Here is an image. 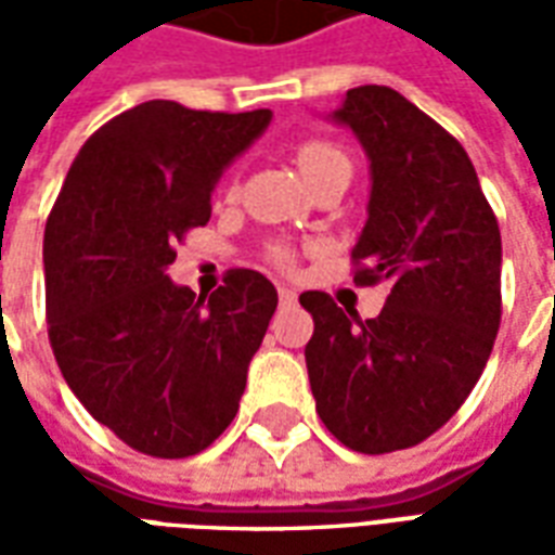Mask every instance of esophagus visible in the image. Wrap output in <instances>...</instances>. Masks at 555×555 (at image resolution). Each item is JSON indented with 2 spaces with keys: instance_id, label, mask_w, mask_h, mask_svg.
<instances>
[{
  "instance_id": "esophagus-1",
  "label": "esophagus",
  "mask_w": 555,
  "mask_h": 555,
  "mask_svg": "<svg viewBox=\"0 0 555 555\" xmlns=\"http://www.w3.org/2000/svg\"><path fill=\"white\" fill-rule=\"evenodd\" d=\"M279 300H282V306H294L297 302V291L288 288V285H279Z\"/></svg>"
}]
</instances>
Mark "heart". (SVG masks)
Wrapping results in <instances>:
<instances>
[{
    "instance_id": "b5f03b06",
    "label": "heart",
    "mask_w": 555,
    "mask_h": 555,
    "mask_svg": "<svg viewBox=\"0 0 555 555\" xmlns=\"http://www.w3.org/2000/svg\"><path fill=\"white\" fill-rule=\"evenodd\" d=\"M297 166H300L306 181H312L314 175H321V171L326 169H336V166H348L350 169L345 151L336 145H330V142H306V145H300V151H297ZM276 261L288 264L291 255L285 253V249H279Z\"/></svg>"
}]
</instances>
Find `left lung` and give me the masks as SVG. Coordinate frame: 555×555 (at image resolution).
Instances as JSON below:
<instances>
[{
    "label": "left lung",
    "mask_w": 555,
    "mask_h": 555,
    "mask_svg": "<svg viewBox=\"0 0 555 555\" xmlns=\"http://www.w3.org/2000/svg\"><path fill=\"white\" fill-rule=\"evenodd\" d=\"M330 118L353 130L372 171L353 282L389 294L369 321L324 291L300 294L314 321L306 369L330 434L386 454L440 430L488 365L502 314L500 225L461 142L404 94L360 86Z\"/></svg>",
    "instance_id": "1"
}]
</instances>
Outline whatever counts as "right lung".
Instances as JSON below:
<instances>
[{
	"label": "right lung",
	"instance_id": "1",
	"mask_svg": "<svg viewBox=\"0 0 555 555\" xmlns=\"http://www.w3.org/2000/svg\"><path fill=\"white\" fill-rule=\"evenodd\" d=\"M270 118L139 103L79 147L47 219V324L62 377L151 457H190L229 428L276 312L258 270H229L210 297L166 273L178 241L210 219L219 175Z\"/></svg>",
	"mask_w": 555,
	"mask_h": 555
}]
</instances>
